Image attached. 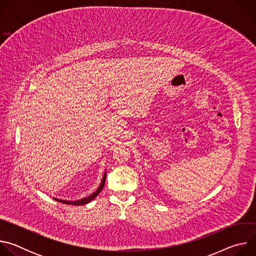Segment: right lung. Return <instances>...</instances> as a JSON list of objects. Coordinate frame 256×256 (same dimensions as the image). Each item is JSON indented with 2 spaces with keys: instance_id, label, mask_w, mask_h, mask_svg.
Returning <instances> with one entry per match:
<instances>
[{
  "instance_id": "1",
  "label": "right lung",
  "mask_w": 256,
  "mask_h": 256,
  "mask_svg": "<svg viewBox=\"0 0 256 256\" xmlns=\"http://www.w3.org/2000/svg\"><path fill=\"white\" fill-rule=\"evenodd\" d=\"M105 179H106V172H105L104 175H103V178H102V181H101V184H100V186L97 188V190H96L95 192H93L91 196H87V198H82V200H75V202L62 200H58V198H54V200H56V202H60L66 204H72V206H83V204H86L90 202L91 200H93L100 194V192H101L102 188H104Z\"/></svg>"
}]
</instances>
